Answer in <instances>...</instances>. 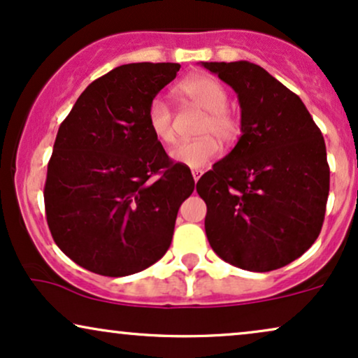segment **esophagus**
I'll list each match as a JSON object with an SVG mask.
<instances>
[{
  "mask_svg": "<svg viewBox=\"0 0 358 358\" xmlns=\"http://www.w3.org/2000/svg\"><path fill=\"white\" fill-rule=\"evenodd\" d=\"M192 175H193V180H194V182H198V180H200V176L203 175V170L194 169V170H192Z\"/></svg>",
  "mask_w": 358,
  "mask_h": 358,
  "instance_id": "1",
  "label": "esophagus"
}]
</instances>
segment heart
Here are the masks:
<instances>
[{
	"instance_id": "1",
	"label": "heart",
	"mask_w": 358,
	"mask_h": 358,
	"mask_svg": "<svg viewBox=\"0 0 358 358\" xmlns=\"http://www.w3.org/2000/svg\"><path fill=\"white\" fill-rule=\"evenodd\" d=\"M178 97L187 103L205 110L198 134L200 138L183 140L171 147L170 158L188 169H203L220 155V138L233 143L241 134V120L228 107V89L218 79L206 74L189 76L175 87ZM148 129L158 142L171 143L176 137L175 117L164 97H153L147 108Z\"/></svg>"
}]
</instances>
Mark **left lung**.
<instances>
[{
  "label": "left lung",
  "instance_id": "1",
  "mask_svg": "<svg viewBox=\"0 0 358 358\" xmlns=\"http://www.w3.org/2000/svg\"><path fill=\"white\" fill-rule=\"evenodd\" d=\"M238 94L236 147L198 180L213 251L268 273L304 255L322 229L330 170L322 132L299 96L248 61L203 62Z\"/></svg>",
  "mask_w": 358,
  "mask_h": 358
}]
</instances>
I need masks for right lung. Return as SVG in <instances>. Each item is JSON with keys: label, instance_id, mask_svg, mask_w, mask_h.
I'll list each match as a JSON object with an SVG mask.
<instances>
[{"label": "right lung", "instance_id": "add662e5", "mask_svg": "<svg viewBox=\"0 0 358 358\" xmlns=\"http://www.w3.org/2000/svg\"><path fill=\"white\" fill-rule=\"evenodd\" d=\"M178 71L175 62L115 67L59 127L44 185L48 226L61 251L92 273L135 274L170 248L194 180L153 137L147 108Z\"/></svg>", "mask_w": 358, "mask_h": 358}]
</instances>
